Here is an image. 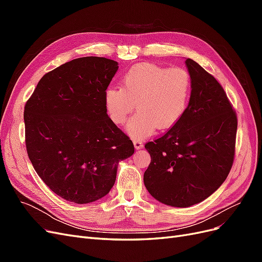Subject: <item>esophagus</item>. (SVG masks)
<instances>
[{
    "label": "esophagus",
    "mask_w": 262,
    "mask_h": 262,
    "mask_svg": "<svg viewBox=\"0 0 262 262\" xmlns=\"http://www.w3.org/2000/svg\"><path fill=\"white\" fill-rule=\"evenodd\" d=\"M133 144H134V147H136L137 149H140L143 147V142L140 140H133Z\"/></svg>",
    "instance_id": "obj_1"
}]
</instances>
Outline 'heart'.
I'll use <instances>...</instances> for the list:
<instances>
[{
  "label": "heart",
  "instance_id": "heart-1",
  "mask_svg": "<svg viewBox=\"0 0 262 262\" xmlns=\"http://www.w3.org/2000/svg\"><path fill=\"white\" fill-rule=\"evenodd\" d=\"M192 90V77L186 69L143 63L126 71L121 87H108L104 101L109 118L118 125L137 105L138 114L130 119L126 132L133 140H142L156 128L175 126L188 110Z\"/></svg>",
  "mask_w": 262,
  "mask_h": 262
}]
</instances>
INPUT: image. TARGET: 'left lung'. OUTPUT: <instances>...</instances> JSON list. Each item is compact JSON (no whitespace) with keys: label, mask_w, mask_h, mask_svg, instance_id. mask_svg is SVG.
<instances>
[{"label":"left lung","mask_w":262,"mask_h":262,"mask_svg":"<svg viewBox=\"0 0 262 262\" xmlns=\"http://www.w3.org/2000/svg\"><path fill=\"white\" fill-rule=\"evenodd\" d=\"M193 90L181 120L145 144L150 163L144 185L154 199L188 208L225 181L235 155L237 117L223 87L201 66L186 60Z\"/></svg>","instance_id":"8db88e82"}]
</instances>
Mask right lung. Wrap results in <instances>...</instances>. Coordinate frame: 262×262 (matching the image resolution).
Listing matches in <instances>:
<instances>
[{
	"label": "right lung",
	"instance_id": "1",
	"mask_svg": "<svg viewBox=\"0 0 262 262\" xmlns=\"http://www.w3.org/2000/svg\"><path fill=\"white\" fill-rule=\"evenodd\" d=\"M118 62L84 57L45 74L24 112L28 157L38 176L78 204L105 196L132 141L107 115L104 95Z\"/></svg>",
	"mask_w": 262,
	"mask_h": 262
}]
</instances>
